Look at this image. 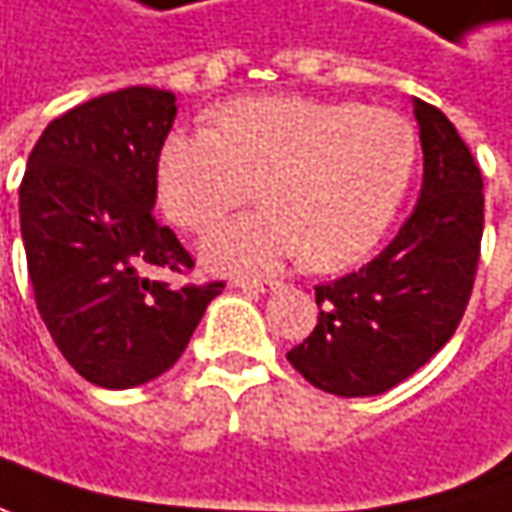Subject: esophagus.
Wrapping results in <instances>:
<instances>
[{
  "label": "esophagus",
  "instance_id": "34e87169",
  "mask_svg": "<svg viewBox=\"0 0 512 512\" xmlns=\"http://www.w3.org/2000/svg\"><path fill=\"white\" fill-rule=\"evenodd\" d=\"M234 286H240V289H249V292H272V289H278V281H272V278H237Z\"/></svg>",
  "mask_w": 512,
  "mask_h": 512
}]
</instances>
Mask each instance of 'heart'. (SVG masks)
Instances as JSON below:
<instances>
[{
	"label": "heart",
	"instance_id": "obj_1",
	"mask_svg": "<svg viewBox=\"0 0 512 512\" xmlns=\"http://www.w3.org/2000/svg\"><path fill=\"white\" fill-rule=\"evenodd\" d=\"M417 162V138L391 109L313 98H243L214 133L170 136L159 202L205 234L257 196L263 211L217 228L202 257L220 272H257L301 255L316 272L362 260L388 231Z\"/></svg>",
	"mask_w": 512,
	"mask_h": 512
}]
</instances>
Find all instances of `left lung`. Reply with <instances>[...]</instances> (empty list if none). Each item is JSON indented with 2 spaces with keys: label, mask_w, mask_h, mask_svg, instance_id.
I'll return each mask as SVG.
<instances>
[{
  "label": "left lung",
  "mask_w": 512,
  "mask_h": 512,
  "mask_svg": "<svg viewBox=\"0 0 512 512\" xmlns=\"http://www.w3.org/2000/svg\"><path fill=\"white\" fill-rule=\"evenodd\" d=\"M423 188L397 237L333 284L316 286V330L286 359L336 397H374L423 368L464 318L484 234V179L452 121L414 101Z\"/></svg>",
  "instance_id": "left-lung-1"
}]
</instances>
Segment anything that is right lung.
<instances>
[{"instance_id":"add662e5","label":"right lung","mask_w":512,"mask_h":512,"mask_svg":"<svg viewBox=\"0 0 512 512\" xmlns=\"http://www.w3.org/2000/svg\"><path fill=\"white\" fill-rule=\"evenodd\" d=\"M176 95L118 89L54 118L19 185L37 310L66 362L101 388H136L185 353L223 281L173 286L194 257L153 217Z\"/></svg>"}]
</instances>
